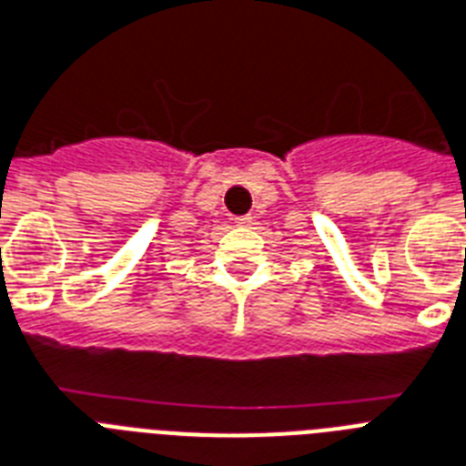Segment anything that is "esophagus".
<instances>
[{"label": "esophagus", "mask_w": 466, "mask_h": 466, "mask_svg": "<svg viewBox=\"0 0 466 466\" xmlns=\"http://www.w3.org/2000/svg\"><path fill=\"white\" fill-rule=\"evenodd\" d=\"M236 223H238V226H250V223H252V216H250V214L236 216Z\"/></svg>", "instance_id": "obj_1"}]
</instances>
